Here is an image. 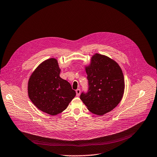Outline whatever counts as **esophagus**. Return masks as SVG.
Instances as JSON below:
<instances>
[{"label":"esophagus","mask_w":157,"mask_h":157,"mask_svg":"<svg viewBox=\"0 0 157 157\" xmlns=\"http://www.w3.org/2000/svg\"><path fill=\"white\" fill-rule=\"evenodd\" d=\"M80 90L79 89H77V90H76V94H77V97H78V96L80 95Z\"/></svg>","instance_id":"1"}]
</instances>
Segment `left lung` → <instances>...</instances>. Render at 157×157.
Listing matches in <instances>:
<instances>
[{"mask_svg":"<svg viewBox=\"0 0 157 157\" xmlns=\"http://www.w3.org/2000/svg\"><path fill=\"white\" fill-rule=\"evenodd\" d=\"M88 90L82 92L80 99L91 113L102 116L112 111L121 101L124 90V75L114 61L95 53L86 67Z\"/></svg>","mask_w":157,"mask_h":157,"instance_id":"8db88e82","label":"left lung"}]
</instances>
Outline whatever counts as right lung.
<instances>
[{
	"label": "right lung",
	"mask_w": 157,
	"mask_h": 157,
	"mask_svg": "<svg viewBox=\"0 0 157 157\" xmlns=\"http://www.w3.org/2000/svg\"><path fill=\"white\" fill-rule=\"evenodd\" d=\"M60 69L55 58L42 62L28 82L29 98L36 107L52 116L67 109L76 95L70 83L59 77Z\"/></svg>",
	"instance_id": "right-lung-1"
}]
</instances>
